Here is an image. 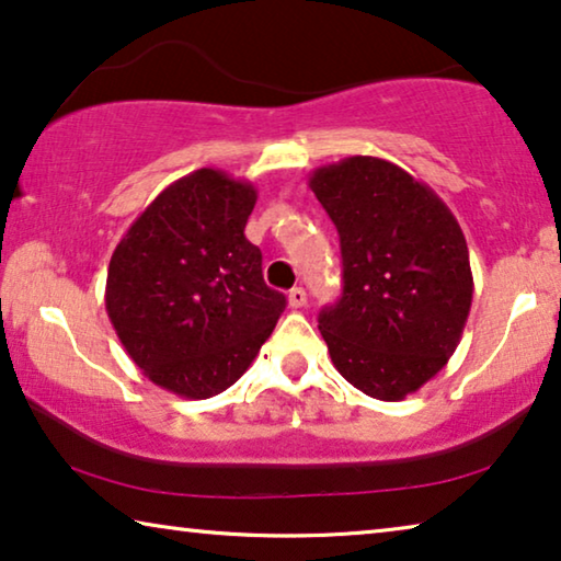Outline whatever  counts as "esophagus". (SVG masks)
<instances>
[{
	"label": "esophagus",
	"mask_w": 561,
	"mask_h": 561,
	"mask_svg": "<svg viewBox=\"0 0 561 561\" xmlns=\"http://www.w3.org/2000/svg\"><path fill=\"white\" fill-rule=\"evenodd\" d=\"M305 305H307V291L302 287L289 289V307L291 309H299V307H305Z\"/></svg>",
	"instance_id": "esophagus-1"
}]
</instances>
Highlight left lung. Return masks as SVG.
Instances as JSON below:
<instances>
[{
    "instance_id": "left-lung-1",
    "label": "left lung",
    "mask_w": 561,
    "mask_h": 561,
    "mask_svg": "<svg viewBox=\"0 0 561 561\" xmlns=\"http://www.w3.org/2000/svg\"><path fill=\"white\" fill-rule=\"evenodd\" d=\"M340 233L342 297L320 312L332 365L378 400H403L456 353L473 299L461 227L400 165L350 156L309 175Z\"/></svg>"
}]
</instances>
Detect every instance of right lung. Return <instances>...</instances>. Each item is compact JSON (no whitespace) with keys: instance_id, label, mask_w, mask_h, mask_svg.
Returning a JSON list of instances; mask_svg holds the SVG:
<instances>
[{"instance_id":"obj_1","label":"right lung","mask_w":561,"mask_h":561,"mask_svg":"<svg viewBox=\"0 0 561 561\" xmlns=\"http://www.w3.org/2000/svg\"><path fill=\"white\" fill-rule=\"evenodd\" d=\"M256 188L198 169L130 224L107 266L105 309L130 360L181 398L233 386L287 307L244 237Z\"/></svg>"}]
</instances>
